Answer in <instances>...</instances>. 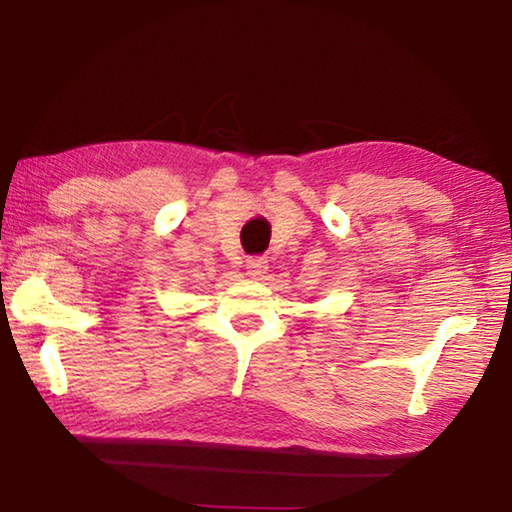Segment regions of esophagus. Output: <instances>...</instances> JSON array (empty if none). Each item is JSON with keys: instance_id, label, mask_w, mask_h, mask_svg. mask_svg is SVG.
<instances>
[{"instance_id": "esophagus-1", "label": "esophagus", "mask_w": 512, "mask_h": 512, "mask_svg": "<svg viewBox=\"0 0 512 512\" xmlns=\"http://www.w3.org/2000/svg\"><path fill=\"white\" fill-rule=\"evenodd\" d=\"M246 271L253 280H264V275L268 271V259L266 257H250L246 262Z\"/></svg>"}]
</instances>
